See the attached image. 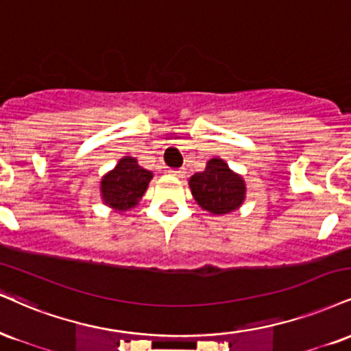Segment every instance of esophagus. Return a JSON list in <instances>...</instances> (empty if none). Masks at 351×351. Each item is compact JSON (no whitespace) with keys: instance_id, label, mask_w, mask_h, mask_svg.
<instances>
[{"instance_id":"esophagus-1","label":"esophagus","mask_w":351,"mask_h":351,"mask_svg":"<svg viewBox=\"0 0 351 351\" xmlns=\"http://www.w3.org/2000/svg\"><path fill=\"white\" fill-rule=\"evenodd\" d=\"M168 173H170L171 176H183L184 170H183V168H178V170H170Z\"/></svg>"}]
</instances>
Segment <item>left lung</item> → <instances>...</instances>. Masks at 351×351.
I'll return each mask as SVG.
<instances>
[{
    "mask_svg": "<svg viewBox=\"0 0 351 351\" xmlns=\"http://www.w3.org/2000/svg\"><path fill=\"white\" fill-rule=\"evenodd\" d=\"M193 197L202 209L213 214H229L245 201V181L223 160L210 158L206 170L189 178Z\"/></svg>",
    "mask_w": 351,
    "mask_h": 351,
    "instance_id": "1",
    "label": "left lung"
}]
</instances>
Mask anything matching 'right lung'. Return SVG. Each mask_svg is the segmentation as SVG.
<instances>
[{"label": "right lung", "instance_id": "obj_1", "mask_svg": "<svg viewBox=\"0 0 351 351\" xmlns=\"http://www.w3.org/2000/svg\"><path fill=\"white\" fill-rule=\"evenodd\" d=\"M154 173L142 168L134 157H124L101 180V199L119 213L130 210L138 204L149 188Z\"/></svg>", "mask_w": 351, "mask_h": 351}]
</instances>
